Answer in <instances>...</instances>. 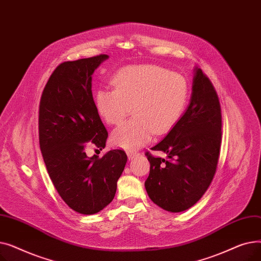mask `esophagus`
Listing matches in <instances>:
<instances>
[{"instance_id": "34e87169", "label": "esophagus", "mask_w": 261, "mask_h": 261, "mask_svg": "<svg viewBox=\"0 0 261 261\" xmlns=\"http://www.w3.org/2000/svg\"><path fill=\"white\" fill-rule=\"evenodd\" d=\"M127 154H128V158H129L130 160L135 159L136 156H139V155H140V153H139V152H134V151H128V152H127Z\"/></svg>"}]
</instances>
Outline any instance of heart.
Returning a JSON list of instances; mask_svg holds the SVG:
<instances>
[{
    "label": "heart",
    "mask_w": 261,
    "mask_h": 261,
    "mask_svg": "<svg viewBox=\"0 0 261 261\" xmlns=\"http://www.w3.org/2000/svg\"><path fill=\"white\" fill-rule=\"evenodd\" d=\"M114 88H99L95 105L109 125H119L131 112L134 117L112 133V143L138 149L152 135L168 132L180 119L188 98L186 79L158 65H128L112 77Z\"/></svg>",
    "instance_id": "heart-1"
}]
</instances>
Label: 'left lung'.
Listing matches in <instances>:
<instances>
[{"mask_svg":"<svg viewBox=\"0 0 261 261\" xmlns=\"http://www.w3.org/2000/svg\"><path fill=\"white\" fill-rule=\"evenodd\" d=\"M222 114L210 78L197 68L193 96L184 115L166 138L151 148L168 160L146 151L149 198L163 210L179 213L195 205L210 187L220 156Z\"/></svg>","mask_w":261,"mask_h":261,"instance_id":"obj_1","label":"left lung"}]
</instances>
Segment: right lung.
<instances>
[{
    "label": "right lung",
    "mask_w": 261,
    "mask_h": 261,
    "mask_svg": "<svg viewBox=\"0 0 261 261\" xmlns=\"http://www.w3.org/2000/svg\"><path fill=\"white\" fill-rule=\"evenodd\" d=\"M108 55L64 61L55 68L41 95L39 143L50 180L73 211L93 215L114 199L127 163L121 149L101 159L87 148L106 146L108 131L92 95V74Z\"/></svg>",
    "instance_id": "1"
}]
</instances>
